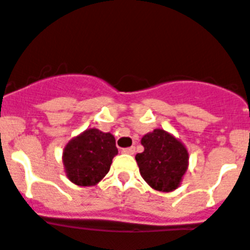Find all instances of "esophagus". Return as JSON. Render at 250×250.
<instances>
[{
  "label": "esophagus",
  "instance_id": "esophagus-1",
  "mask_svg": "<svg viewBox=\"0 0 250 250\" xmlns=\"http://www.w3.org/2000/svg\"><path fill=\"white\" fill-rule=\"evenodd\" d=\"M134 152H135V148H134V147L124 148V149H123V153H125V154H134Z\"/></svg>",
  "mask_w": 250,
  "mask_h": 250
}]
</instances>
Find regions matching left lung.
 <instances>
[{
	"mask_svg": "<svg viewBox=\"0 0 250 250\" xmlns=\"http://www.w3.org/2000/svg\"><path fill=\"white\" fill-rule=\"evenodd\" d=\"M144 147L135 156L144 181L152 189L170 193L180 187L189 166V152L175 135L154 129L142 138Z\"/></svg>",
	"mask_w": 250,
	"mask_h": 250,
	"instance_id": "8db88e82",
	"label": "left lung"
}]
</instances>
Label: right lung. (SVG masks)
Returning a JSON list of instances; mask_svg holds the SVG:
<instances>
[{
  "instance_id": "right-lung-1",
  "label": "right lung",
  "mask_w": 250,
  "mask_h": 250,
  "mask_svg": "<svg viewBox=\"0 0 250 250\" xmlns=\"http://www.w3.org/2000/svg\"><path fill=\"white\" fill-rule=\"evenodd\" d=\"M119 153L115 137L92 127L70 139L62 150L63 170L71 183L94 187L110 171L113 157Z\"/></svg>"
}]
</instances>
